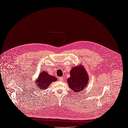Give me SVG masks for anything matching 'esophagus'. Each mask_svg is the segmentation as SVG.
<instances>
[{
    "mask_svg": "<svg viewBox=\"0 0 128 128\" xmlns=\"http://www.w3.org/2000/svg\"><path fill=\"white\" fill-rule=\"evenodd\" d=\"M59 80L61 82H63L64 80V78L63 77H60L59 78Z\"/></svg>",
    "mask_w": 128,
    "mask_h": 128,
    "instance_id": "obj_1",
    "label": "esophagus"
}]
</instances>
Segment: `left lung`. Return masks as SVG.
Returning a JSON list of instances; mask_svg holds the SVG:
<instances>
[{
	"instance_id": "left-lung-1",
	"label": "left lung",
	"mask_w": 128,
	"mask_h": 128,
	"mask_svg": "<svg viewBox=\"0 0 128 128\" xmlns=\"http://www.w3.org/2000/svg\"><path fill=\"white\" fill-rule=\"evenodd\" d=\"M70 77L67 79L70 88L75 92L83 91L88 84L89 76L84 66H74L70 71Z\"/></svg>"
}]
</instances>
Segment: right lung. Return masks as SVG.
I'll return each instance as SVG.
<instances>
[{
    "mask_svg": "<svg viewBox=\"0 0 128 128\" xmlns=\"http://www.w3.org/2000/svg\"><path fill=\"white\" fill-rule=\"evenodd\" d=\"M58 80L53 76L50 75L47 72L43 71L39 74L38 77L35 81L36 85L41 90L47 89L50 84Z\"/></svg>",
    "mask_w": 128,
    "mask_h": 128,
    "instance_id": "1",
    "label": "right lung"
}]
</instances>
